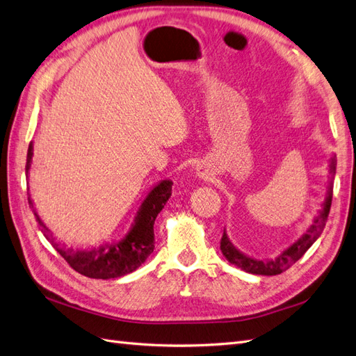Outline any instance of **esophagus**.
Segmentation results:
<instances>
[{
	"label": "esophagus",
	"mask_w": 356,
	"mask_h": 356,
	"mask_svg": "<svg viewBox=\"0 0 356 356\" xmlns=\"http://www.w3.org/2000/svg\"><path fill=\"white\" fill-rule=\"evenodd\" d=\"M196 173H197V177L202 178V179H210L213 177V172L208 170L205 166H197Z\"/></svg>",
	"instance_id": "obj_1"
}]
</instances>
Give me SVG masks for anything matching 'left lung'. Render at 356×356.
<instances>
[{"instance_id": "1", "label": "left lung", "mask_w": 356, "mask_h": 356, "mask_svg": "<svg viewBox=\"0 0 356 356\" xmlns=\"http://www.w3.org/2000/svg\"><path fill=\"white\" fill-rule=\"evenodd\" d=\"M335 166H337V159H335V155H332V157L329 159V170H331V173H335ZM332 187H334L332 184L327 187L325 201L322 204V210H320L318 214L313 219V223H311L309 227L303 231V234L298 240H294L289 248L281 250V252L275 258L257 259L254 257H249V255L243 254L240 249L234 246V243L228 237L227 231H223V236L220 240V250H222L223 257L227 258L231 264L237 266L238 268H241V270L252 273V275L273 276V275L282 273L289 266L296 263L298 259L303 254H305L311 246H313L314 241L320 237V234H322L325 225H326V220H327L329 210H331Z\"/></svg>"}]
</instances>
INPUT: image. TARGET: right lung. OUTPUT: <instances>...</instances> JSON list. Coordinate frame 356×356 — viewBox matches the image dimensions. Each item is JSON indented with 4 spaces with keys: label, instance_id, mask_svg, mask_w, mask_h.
Masks as SVG:
<instances>
[{
    "label": "right lung",
    "instance_id": "right-lung-1",
    "mask_svg": "<svg viewBox=\"0 0 356 356\" xmlns=\"http://www.w3.org/2000/svg\"><path fill=\"white\" fill-rule=\"evenodd\" d=\"M33 142L29 146L27 166H25L27 178L30 175ZM172 184L173 183L170 179H161L160 183L149 190V193L146 195L140 207H138L131 228L128 229L122 238L92 249L74 248L62 243V241H57L45 222L40 219L30 195L29 204L33 208L43 236L75 272L93 280H113L134 272L154 252V222L169 201L172 195Z\"/></svg>",
    "mask_w": 356,
    "mask_h": 356
}]
</instances>
